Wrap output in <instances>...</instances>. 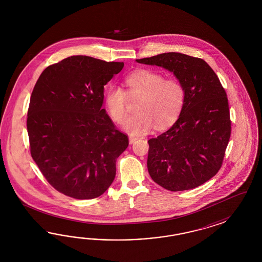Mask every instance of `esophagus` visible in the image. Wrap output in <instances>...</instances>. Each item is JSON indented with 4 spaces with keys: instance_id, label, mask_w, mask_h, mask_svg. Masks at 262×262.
Instances as JSON below:
<instances>
[{
    "instance_id": "obj_1",
    "label": "esophagus",
    "mask_w": 262,
    "mask_h": 262,
    "mask_svg": "<svg viewBox=\"0 0 262 262\" xmlns=\"http://www.w3.org/2000/svg\"><path fill=\"white\" fill-rule=\"evenodd\" d=\"M137 140V137H135V136H129V144H133V143L135 142Z\"/></svg>"
}]
</instances>
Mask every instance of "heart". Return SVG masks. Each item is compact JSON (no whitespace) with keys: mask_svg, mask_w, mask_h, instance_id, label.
<instances>
[{"mask_svg":"<svg viewBox=\"0 0 262 262\" xmlns=\"http://www.w3.org/2000/svg\"><path fill=\"white\" fill-rule=\"evenodd\" d=\"M127 92L112 84L106 89L104 102L111 118L123 124L127 117V96L139 99L135 106L137 113L128 118L125 128L132 135L148 133L157 124L164 128L178 118L183 110L186 91L178 78H166L163 73L150 69L133 72L124 79Z\"/></svg>","mask_w":262,"mask_h":262,"instance_id":"1","label":"heart"}]
</instances>
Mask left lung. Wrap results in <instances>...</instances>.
<instances>
[{"mask_svg":"<svg viewBox=\"0 0 262 262\" xmlns=\"http://www.w3.org/2000/svg\"><path fill=\"white\" fill-rule=\"evenodd\" d=\"M136 61L173 72L186 91L179 119L148 141L147 165L151 180L170 191L198 187L222 166L231 132L227 93L202 58L165 53Z\"/></svg>","mask_w":262,"mask_h":262,"instance_id":"obj_1","label":"left lung"}]
</instances>
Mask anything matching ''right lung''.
I'll return each instance as SVG.
<instances>
[{
	"instance_id": "1",
	"label": "right lung",
	"mask_w": 262,
	"mask_h": 262,
	"mask_svg": "<svg viewBox=\"0 0 262 262\" xmlns=\"http://www.w3.org/2000/svg\"><path fill=\"white\" fill-rule=\"evenodd\" d=\"M123 67L69 56L48 66L34 85L27 119L31 155L48 183L68 197L97 198L114 181L128 137L102 104L103 86Z\"/></svg>"
}]
</instances>
